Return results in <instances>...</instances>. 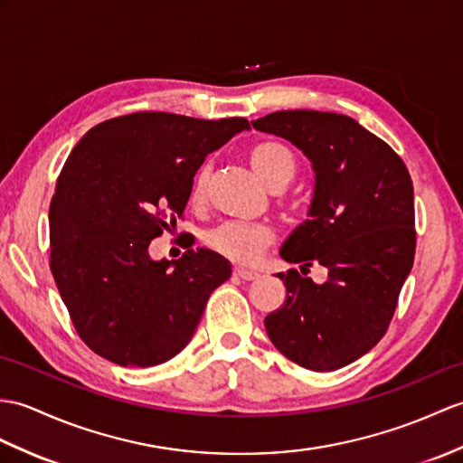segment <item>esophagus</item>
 I'll list each match as a JSON object with an SVG mask.
<instances>
[{
	"mask_svg": "<svg viewBox=\"0 0 463 463\" xmlns=\"http://www.w3.org/2000/svg\"><path fill=\"white\" fill-rule=\"evenodd\" d=\"M232 272H234V276L242 278V280H256V278L260 276L256 270H246V268H241V266H236Z\"/></svg>",
	"mask_w": 463,
	"mask_h": 463,
	"instance_id": "esophagus-1",
	"label": "esophagus"
}]
</instances>
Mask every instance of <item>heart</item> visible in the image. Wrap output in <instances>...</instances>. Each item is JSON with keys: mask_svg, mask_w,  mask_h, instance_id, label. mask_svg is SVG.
I'll list each match as a JSON object with an SVG mask.
<instances>
[{"mask_svg": "<svg viewBox=\"0 0 463 463\" xmlns=\"http://www.w3.org/2000/svg\"><path fill=\"white\" fill-rule=\"evenodd\" d=\"M250 167L256 171L268 187H286L296 174V157L286 144L276 139H264L250 147L249 152ZM209 165L203 164L191 183V199L203 201L207 193ZM274 241V231L260 222L229 221L219 224L205 236V244L213 252H217L232 262L252 264L256 262L268 244Z\"/></svg>", "mask_w": 463, "mask_h": 463, "instance_id": "heart-1", "label": "heart"}]
</instances>
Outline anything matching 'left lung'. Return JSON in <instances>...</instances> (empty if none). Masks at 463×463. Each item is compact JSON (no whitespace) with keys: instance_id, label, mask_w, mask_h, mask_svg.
<instances>
[{"instance_id":"8db88e82","label":"left lung","mask_w":463,"mask_h":463,"mask_svg":"<svg viewBox=\"0 0 463 463\" xmlns=\"http://www.w3.org/2000/svg\"><path fill=\"white\" fill-rule=\"evenodd\" d=\"M252 126L302 149L316 175L307 221L280 249L302 272L276 274L286 302L264 317L266 333L299 367L341 369L383 339L412 270L411 174L389 144L349 116L282 110ZM311 263L328 270L324 285L305 276Z\"/></svg>"}]
</instances>
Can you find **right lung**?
<instances>
[{
	"label": "right lung",
	"instance_id": "obj_1",
	"mask_svg": "<svg viewBox=\"0 0 463 463\" xmlns=\"http://www.w3.org/2000/svg\"><path fill=\"white\" fill-rule=\"evenodd\" d=\"M242 130H250L244 118L136 112L94 126L74 146L49 207L51 272L96 354L154 367L191 341L231 264L191 244L179 260H154L149 244L185 211L205 157Z\"/></svg>",
	"mask_w": 463,
	"mask_h": 463
}]
</instances>
